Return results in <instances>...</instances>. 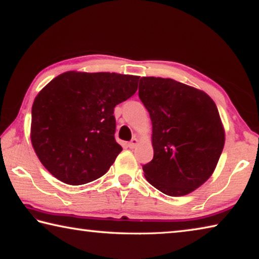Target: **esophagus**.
<instances>
[{
    "instance_id": "1",
    "label": "esophagus",
    "mask_w": 259,
    "mask_h": 259,
    "mask_svg": "<svg viewBox=\"0 0 259 259\" xmlns=\"http://www.w3.org/2000/svg\"><path fill=\"white\" fill-rule=\"evenodd\" d=\"M138 145V139L137 138H133L129 142V144H128V146L130 147V148H135L136 146Z\"/></svg>"
}]
</instances>
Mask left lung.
Segmentation results:
<instances>
[{
    "label": "left lung",
    "instance_id": "left-lung-1",
    "mask_svg": "<svg viewBox=\"0 0 259 259\" xmlns=\"http://www.w3.org/2000/svg\"><path fill=\"white\" fill-rule=\"evenodd\" d=\"M138 96L153 126L147 182L166 195H186L208 181L224 148L216 104L203 91L154 76L140 78Z\"/></svg>",
    "mask_w": 259,
    "mask_h": 259
}]
</instances>
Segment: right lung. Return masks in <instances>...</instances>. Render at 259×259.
Returning a JSON list of instances; mask_svg holds the SVG:
<instances>
[{"label": "right lung", "mask_w": 259, "mask_h": 259, "mask_svg": "<svg viewBox=\"0 0 259 259\" xmlns=\"http://www.w3.org/2000/svg\"><path fill=\"white\" fill-rule=\"evenodd\" d=\"M139 76L66 72L36 96L30 140L41 163L68 185L107 172L122 147L116 143L114 107L137 91Z\"/></svg>", "instance_id": "1"}]
</instances>
